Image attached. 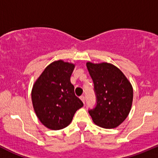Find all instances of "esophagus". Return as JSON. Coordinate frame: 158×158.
I'll return each instance as SVG.
<instances>
[{"mask_svg": "<svg viewBox=\"0 0 158 158\" xmlns=\"http://www.w3.org/2000/svg\"><path fill=\"white\" fill-rule=\"evenodd\" d=\"M80 99L82 100L83 103H85V97H84V96H81V97H80Z\"/></svg>", "mask_w": 158, "mask_h": 158, "instance_id": "obj_1", "label": "esophagus"}]
</instances>
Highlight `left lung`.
Listing matches in <instances>:
<instances>
[{
    "mask_svg": "<svg viewBox=\"0 0 158 158\" xmlns=\"http://www.w3.org/2000/svg\"><path fill=\"white\" fill-rule=\"evenodd\" d=\"M97 97L95 108L89 110L93 122L105 128L119 126L127 118L133 100V88L123 72L110 63H87Z\"/></svg>",
    "mask_w": 158,
    "mask_h": 158,
    "instance_id": "8db88e82",
    "label": "left lung"
}]
</instances>
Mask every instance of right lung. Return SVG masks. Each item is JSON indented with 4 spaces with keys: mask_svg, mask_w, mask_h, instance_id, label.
Masks as SVG:
<instances>
[{
    "mask_svg": "<svg viewBox=\"0 0 158 158\" xmlns=\"http://www.w3.org/2000/svg\"><path fill=\"white\" fill-rule=\"evenodd\" d=\"M72 63L62 60L48 64L34 83L32 102L40 121L48 128L59 130L71 123L74 113L84 103L74 94L71 83Z\"/></svg>",
    "mask_w": 158,
    "mask_h": 158,
    "instance_id": "1",
    "label": "right lung"
}]
</instances>
